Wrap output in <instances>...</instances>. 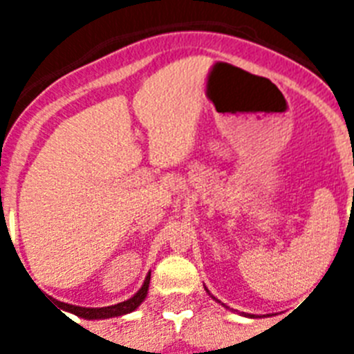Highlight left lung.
<instances>
[{
  "mask_svg": "<svg viewBox=\"0 0 354 354\" xmlns=\"http://www.w3.org/2000/svg\"><path fill=\"white\" fill-rule=\"evenodd\" d=\"M216 299V298H214ZM248 317H255V315H248Z\"/></svg>",
  "mask_w": 354,
  "mask_h": 354,
  "instance_id": "left-lung-1",
  "label": "left lung"
}]
</instances>
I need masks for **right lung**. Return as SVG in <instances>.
<instances>
[{
	"instance_id": "obj_1",
	"label": "right lung",
	"mask_w": 354,
	"mask_h": 354,
	"mask_svg": "<svg viewBox=\"0 0 354 354\" xmlns=\"http://www.w3.org/2000/svg\"><path fill=\"white\" fill-rule=\"evenodd\" d=\"M149 283H150V273L147 274L142 289L134 294L133 298H129L127 301L117 303V305L102 306V308H83V306H74V305H67V303H62V308L67 312H72L74 315L83 319H108V317H117V315L129 314V312L136 310V308L142 305V301L147 296V290H149Z\"/></svg>"
}]
</instances>
